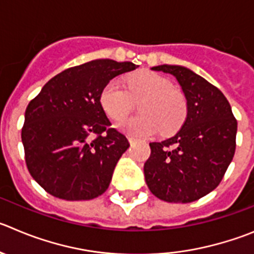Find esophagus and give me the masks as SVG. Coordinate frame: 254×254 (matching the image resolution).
Masks as SVG:
<instances>
[{
    "mask_svg": "<svg viewBox=\"0 0 254 254\" xmlns=\"http://www.w3.org/2000/svg\"><path fill=\"white\" fill-rule=\"evenodd\" d=\"M128 141H129V143H133V142H136V138H133V137L128 136Z\"/></svg>",
    "mask_w": 254,
    "mask_h": 254,
    "instance_id": "obj_1",
    "label": "esophagus"
}]
</instances>
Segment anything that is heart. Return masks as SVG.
Here are the masks:
<instances>
[{
	"label": "heart",
	"mask_w": 254,
	"mask_h": 254,
	"mask_svg": "<svg viewBox=\"0 0 254 254\" xmlns=\"http://www.w3.org/2000/svg\"><path fill=\"white\" fill-rule=\"evenodd\" d=\"M127 90L118 80L107 83L101 93V104L112 120H122L131 112L133 101L145 98L139 104L142 116L126 118L118 123L122 131L133 137H148L157 133L161 127L164 133L180 126L186 115L184 95L173 88L169 79L152 73L141 71L126 79Z\"/></svg>",
	"instance_id": "1"
}]
</instances>
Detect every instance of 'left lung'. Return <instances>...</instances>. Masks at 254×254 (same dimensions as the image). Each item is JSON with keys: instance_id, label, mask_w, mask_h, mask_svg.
<instances>
[{"instance_id": "8db88e82", "label": "left lung", "mask_w": 254, "mask_h": 254, "mask_svg": "<svg viewBox=\"0 0 254 254\" xmlns=\"http://www.w3.org/2000/svg\"><path fill=\"white\" fill-rule=\"evenodd\" d=\"M183 88L188 116L175 136L151 142L145 162L146 184L159 199L191 203L220 184L236 152L237 120L217 87L179 65H159Z\"/></svg>"}]
</instances>
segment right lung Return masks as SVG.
<instances>
[{
  "instance_id": "1",
  "label": "right lung",
  "mask_w": 254,
  "mask_h": 254,
  "mask_svg": "<svg viewBox=\"0 0 254 254\" xmlns=\"http://www.w3.org/2000/svg\"><path fill=\"white\" fill-rule=\"evenodd\" d=\"M137 65L92 60L62 71L25 112L21 131L29 173L45 191L64 200H90L108 189L128 139L112 128L101 93Z\"/></svg>"
}]
</instances>
